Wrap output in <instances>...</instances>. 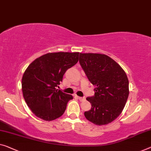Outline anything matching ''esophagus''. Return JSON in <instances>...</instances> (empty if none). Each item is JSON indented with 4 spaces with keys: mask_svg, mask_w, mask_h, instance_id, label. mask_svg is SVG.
I'll return each instance as SVG.
<instances>
[{
    "mask_svg": "<svg viewBox=\"0 0 151 151\" xmlns=\"http://www.w3.org/2000/svg\"><path fill=\"white\" fill-rule=\"evenodd\" d=\"M78 99H80V101H83L86 100V97L85 96H83V97H80V96H78Z\"/></svg>",
    "mask_w": 151,
    "mask_h": 151,
    "instance_id": "1",
    "label": "esophagus"
}]
</instances>
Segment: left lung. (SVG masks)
<instances>
[{
  "label": "left lung",
  "mask_w": 151,
  "mask_h": 151,
  "mask_svg": "<svg viewBox=\"0 0 151 151\" xmlns=\"http://www.w3.org/2000/svg\"><path fill=\"white\" fill-rule=\"evenodd\" d=\"M79 62L90 82L95 86L94 95L86 99L92 108L85 111V117L98 126L109 124L121 114L128 98L126 73L105 55L80 53Z\"/></svg>",
  "instance_id": "1"
}]
</instances>
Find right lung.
Listing matches in <instances>:
<instances>
[{
	"instance_id": "add662e5",
	"label": "right lung",
	"mask_w": 151,
	"mask_h": 151,
	"mask_svg": "<svg viewBox=\"0 0 151 151\" xmlns=\"http://www.w3.org/2000/svg\"><path fill=\"white\" fill-rule=\"evenodd\" d=\"M79 52L48 53L32 63L22 78V92L32 113L52 121L63 114L73 96L57 89L68 69L77 63Z\"/></svg>"
}]
</instances>
